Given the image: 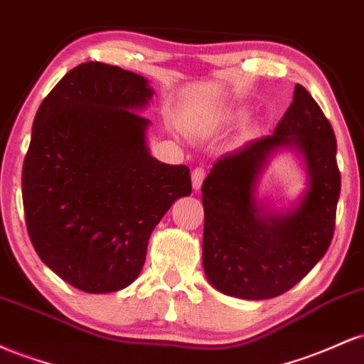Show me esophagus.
Wrapping results in <instances>:
<instances>
[{"label":"esophagus","mask_w":364,"mask_h":364,"mask_svg":"<svg viewBox=\"0 0 364 364\" xmlns=\"http://www.w3.org/2000/svg\"><path fill=\"white\" fill-rule=\"evenodd\" d=\"M203 179H205V169H203L202 166H198V168H195L193 171H191V183H193L195 190H200Z\"/></svg>","instance_id":"34e87169"}]
</instances>
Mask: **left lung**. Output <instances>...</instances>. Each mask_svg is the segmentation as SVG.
<instances>
[{
    "mask_svg": "<svg viewBox=\"0 0 364 364\" xmlns=\"http://www.w3.org/2000/svg\"><path fill=\"white\" fill-rule=\"evenodd\" d=\"M305 159L309 190L291 211L270 215L254 188L275 149ZM332 124L296 83L272 135L224 154L202 185L203 269L215 289L241 299H270L294 287L327 253L336 229L341 173Z\"/></svg>",
    "mask_w": 364,
    "mask_h": 364,
    "instance_id": "obj_1",
    "label": "left lung"
}]
</instances>
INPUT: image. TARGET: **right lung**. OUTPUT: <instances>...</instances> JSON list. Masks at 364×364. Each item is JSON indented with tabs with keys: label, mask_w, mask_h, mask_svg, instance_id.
<instances>
[{
	"label": "right lung",
	"mask_w": 364,
	"mask_h": 364,
	"mask_svg": "<svg viewBox=\"0 0 364 364\" xmlns=\"http://www.w3.org/2000/svg\"><path fill=\"white\" fill-rule=\"evenodd\" d=\"M152 94L140 75L87 61L37 109L22 169L25 224L41 260L80 291L135 281L154 228L191 193L190 169L147 149L150 121L136 111Z\"/></svg>",
	"instance_id": "1"
}]
</instances>
